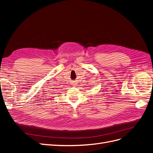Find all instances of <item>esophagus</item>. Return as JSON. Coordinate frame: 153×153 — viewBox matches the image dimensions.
<instances>
[{"label": "esophagus", "instance_id": "1", "mask_svg": "<svg viewBox=\"0 0 153 153\" xmlns=\"http://www.w3.org/2000/svg\"><path fill=\"white\" fill-rule=\"evenodd\" d=\"M76 84V82H73V85H75Z\"/></svg>", "mask_w": 153, "mask_h": 153}]
</instances>
